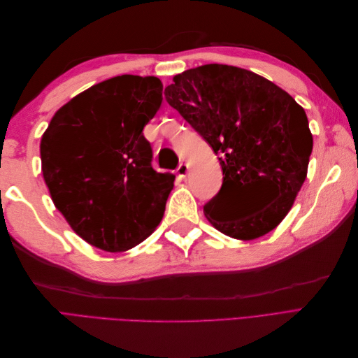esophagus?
Masks as SVG:
<instances>
[{
	"instance_id": "34e87169",
	"label": "esophagus",
	"mask_w": 358,
	"mask_h": 358,
	"mask_svg": "<svg viewBox=\"0 0 358 358\" xmlns=\"http://www.w3.org/2000/svg\"><path fill=\"white\" fill-rule=\"evenodd\" d=\"M188 170H189L188 164H185V162H180L179 167H178V175H179L180 178H185V176H187V173H188Z\"/></svg>"
}]
</instances>
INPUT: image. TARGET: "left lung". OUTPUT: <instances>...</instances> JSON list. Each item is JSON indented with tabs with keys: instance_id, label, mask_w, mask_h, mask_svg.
I'll return each mask as SVG.
<instances>
[{
	"instance_id": "8db88e82",
	"label": "left lung",
	"mask_w": 358,
	"mask_h": 358,
	"mask_svg": "<svg viewBox=\"0 0 358 358\" xmlns=\"http://www.w3.org/2000/svg\"><path fill=\"white\" fill-rule=\"evenodd\" d=\"M164 96L220 155L222 185L203 206L221 233L252 241L285 218L306 179L312 134L305 110L279 86L252 71L208 64L175 76ZM263 196L255 213L234 208Z\"/></svg>"
}]
</instances>
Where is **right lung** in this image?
I'll return each instance as SVG.
<instances>
[{"instance_id":"1","label":"right lung","mask_w":358,"mask_h":358,"mask_svg":"<svg viewBox=\"0 0 358 358\" xmlns=\"http://www.w3.org/2000/svg\"><path fill=\"white\" fill-rule=\"evenodd\" d=\"M161 95L154 76H116L62 106L41 137L53 203L83 241L103 251L143 242L164 215L175 175L152 169L143 136Z\"/></svg>"}]
</instances>
